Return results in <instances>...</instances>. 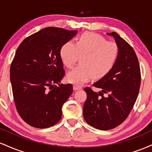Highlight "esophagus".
<instances>
[{"instance_id":"1","label":"esophagus","mask_w":152,"mask_h":152,"mask_svg":"<svg viewBox=\"0 0 152 152\" xmlns=\"http://www.w3.org/2000/svg\"><path fill=\"white\" fill-rule=\"evenodd\" d=\"M81 87L80 86H77V85H74V90L76 91V90H80L81 89Z\"/></svg>"}]
</instances>
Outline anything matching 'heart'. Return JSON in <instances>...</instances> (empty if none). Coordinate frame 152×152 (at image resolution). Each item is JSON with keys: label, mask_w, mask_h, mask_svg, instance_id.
<instances>
[{"label": "heart", "mask_w": 152, "mask_h": 152, "mask_svg": "<svg viewBox=\"0 0 152 152\" xmlns=\"http://www.w3.org/2000/svg\"><path fill=\"white\" fill-rule=\"evenodd\" d=\"M119 56V46L114 41H108L101 35L86 32L76 43L68 41L60 50V57L64 66L72 69L81 56V64L67 75V81L82 84L92 77L101 79L113 70Z\"/></svg>", "instance_id": "1"}]
</instances>
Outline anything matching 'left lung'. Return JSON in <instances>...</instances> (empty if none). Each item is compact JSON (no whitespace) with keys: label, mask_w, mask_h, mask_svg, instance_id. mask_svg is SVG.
<instances>
[{"label":"left lung","mask_w":152,"mask_h":152,"mask_svg":"<svg viewBox=\"0 0 152 152\" xmlns=\"http://www.w3.org/2000/svg\"><path fill=\"white\" fill-rule=\"evenodd\" d=\"M107 34L113 36L119 46L116 65L107 76L93 85L102 91L96 93L91 87L84 88L87 98L83 118L100 130L112 129L126 120L137 101L141 85L140 66L134 48L116 32Z\"/></svg>","instance_id":"8db88e82"}]
</instances>
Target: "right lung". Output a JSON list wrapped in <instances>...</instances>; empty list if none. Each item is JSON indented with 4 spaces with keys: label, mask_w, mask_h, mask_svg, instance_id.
<instances>
[{
    "label": "right lung",
    "mask_w": 152,
    "mask_h": 152,
    "mask_svg": "<svg viewBox=\"0 0 152 152\" xmlns=\"http://www.w3.org/2000/svg\"><path fill=\"white\" fill-rule=\"evenodd\" d=\"M76 34L47 27L28 36L17 48L10 68L13 99L20 116L31 126L48 128L61 118L73 86L53 84L65 76L61 48Z\"/></svg>",
    "instance_id": "obj_1"
}]
</instances>
